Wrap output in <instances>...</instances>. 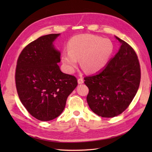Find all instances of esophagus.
<instances>
[{
    "label": "esophagus",
    "instance_id": "esophagus-1",
    "mask_svg": "<svg viewBox=\"0 0 152 152\" xmlns=\"http://www.w3.org/2000/svg\"><path fill=\"white\" fill-rule=\"evenodd\" d=\"M78 83L79 84H82L84 83V80L82 78H79V79H78Z\"/></svg>",
    "mask_w": 152,
    "mask_h": 152
}]
</instances>
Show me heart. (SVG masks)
I'll return each mask as SVG.
<instances>
[{"mask_svg":"<svg viewBox=\"0 0 152 152\" xmlns=\"http://www.w3.org/2000/svg\"><path fill=\"white\" fill-rule=\"evenodd\" d=\"M68 53L62 54L61 61L68 73H73L80 60L87 72L93 73L106 66L113 52L111 40L92 34L75 35L69 40Z\"/></svg>","mask_w":152,"mask_h":152,"instance_id":"heart-1","label":"heart"}]
</instances>
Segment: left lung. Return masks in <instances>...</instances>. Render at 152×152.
<instances>
[{
    "label": "left lung",
    "mask_w": 152,
    "mask_h": 152,
    "mask_svg": "<svg viewBox=\"0 0 152 152\" xmlns=\"http://www.w3.org/2000/svg\"><path fill=\"white\" fill-rule=\"evenodd\" d=\"M122 45L103 70L86 77L87 102L98 115L110 118L125 111L134 99L141 80L139 60L134 50L116 37Z\"/></svg>",
    "instance_id": "left-lung-1"
}]
</instances>
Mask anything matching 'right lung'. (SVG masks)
Returning <instances> with one entry per match:
<instances>
[{
    "label": "right lung",
    "mask_w": 152,
    "mask_h": 152,
    "mask_svg": "<svg viewBox=\"0 0 152 152\" xmlns=\"http://www.w3.org/2000/svg\"><path fill=\"white\" fill-rule=\"evenodd\" d=\"M59 35L40 37L23 49L17 61L18 96L30 114L41 121L58 117L78 84L75 76L63 73L57 64L61 61V53L53 42Z\"/></svg>",
    "instance_id": "obj_1"
}]
</instances>
